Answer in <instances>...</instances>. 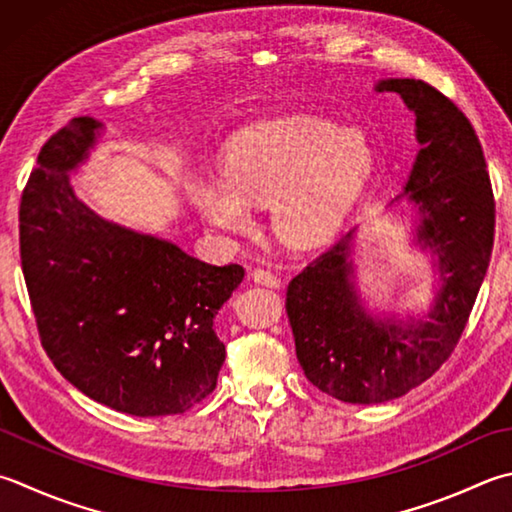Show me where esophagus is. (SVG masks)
<instances>
[{"label": "esophagus", "mask_w": 512, "mask_h": 512, "mask_svg": "<svg viewBox=\"0 0 512 512\" xmlns=\"http://www.w3.org/2000/svg\"><path fill=\"white\" fill-rule=\"evenodd\" d=\"M249 276H252L254 283L265 285V287H278V285H281V278L269 272V269H263V267L252 269V274H249Z\"/></svg>", "instance_id": "esophagus-1"}]
</instances>
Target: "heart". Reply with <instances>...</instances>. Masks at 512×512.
Masks as SVG:
<instances>
[{
    "label": "heart",
    "instance_id": "heart-1",
    "mask_svg": "<svg viewBox=\"0 0 512 512\" xmlns=\"http://www.w3.org/2000/svg\"><path fill=\"white\" fill-rule=\"evenodd\" d=\"M374 173V147L359 129L316 115L256 122L231 140L223 176H202L191 198L209 223L245 234L249 207L272 205L287 243L316 247L339 234Z\"/></svg>",
    "mask_w": 512,
    "mask_h": 512
}]
</instances>
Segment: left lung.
Segmentation results:
<instances>
[{"instance_id":"8db88e82","label":"left lung","mask_w":512,"mask_h":512,"mask_svg":"<svg viewBox=\"0 0 512 512\" xmlns=\"http://www.w3.org/2000/svg\"><path fill=\"white\" fill-rule=\"evenodd\" d=\"M417 113L421 151L406 185L421 214L419 240L439 254L443 287L428 321L376 323L356 305L347 234L287 285L285 310L307 381L370 406L428 381L455 352L495 243V196L481 142L464 111L423 80H385Z\"/></svg>"}]
</instances>
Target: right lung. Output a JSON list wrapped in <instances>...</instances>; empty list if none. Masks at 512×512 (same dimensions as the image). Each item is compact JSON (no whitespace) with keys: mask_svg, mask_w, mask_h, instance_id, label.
Listing matches in <instances>:
<instances>
[{"mask_svg":"<svg viewBox=\"0 0 512 512\" xmlns=\"http://www.w3.org/2000/svg\"><path fill=\"white\" fill-rule=\"evenodd\" d=\"M102 124L82 115L44 142L19 200V258L48 359L86 397L133 417L196 408L225 345L214 316L245 269L207 265L165 240L104 223L66 171Z\"/></svg>","mask_w":512,"mask_h":512,"instance_id":"obj_1","label":"right lung"}]
</instances>
